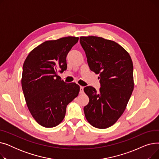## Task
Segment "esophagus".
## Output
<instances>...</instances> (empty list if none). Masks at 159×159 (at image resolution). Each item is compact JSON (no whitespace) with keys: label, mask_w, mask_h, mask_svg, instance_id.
Instances as JSON below:
<instances>
[{"label":"esophagus","mask_w":159,"mask_h":159,"mask_svg":"<svg viewBox=\"0 0 159 159\" xmlns=\"http://www.w3.org/2000/svg\"><path fill=\"white\" fill-rule=\"evenodd\" d=\"M80 94L84 93V88L82 86H80Z\"/></svg>","instance_id":"1"}]
</instances>
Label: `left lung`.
<instances>
[{
  "instance_id": "left-lung-1",
  "label": "left lung",
  "mask_w": 159,
  "mask_h": 159,
  "mask_svg": "<svg viewBox=\"0 0 159 159\" xmlns=\"http://www.w3.org/2000/svg\"><path fill=\"white\" fill-rule=\"evenodd\" d=\"M89 69L99 74L101 88H84L89 101L84 107L87 120L97 128L110 127L124 111L132 94L133 66L129 53L121 46L102 37H80Z\"/></svg>"
}]
</instances>
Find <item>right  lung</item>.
<instances>
[{"instance_id": "add662e5", "label": "right lung", "mask_w": 159, "mask_h": 159, "mask_svg": "<svg viewBox=\"0 0 159 159\" xmlns=\"http://www.w3.org/2000/svg\"><path fill=\"white\" fill-rule=\"evenodd\" d=\"M79 37H66L42 43L29 53L22 75L24 98L33 117L45 128L57 126L66 107L79 95L80 87L66 83L58 73L67 69L66 57Z\"/></svg>"}]
</instances>
